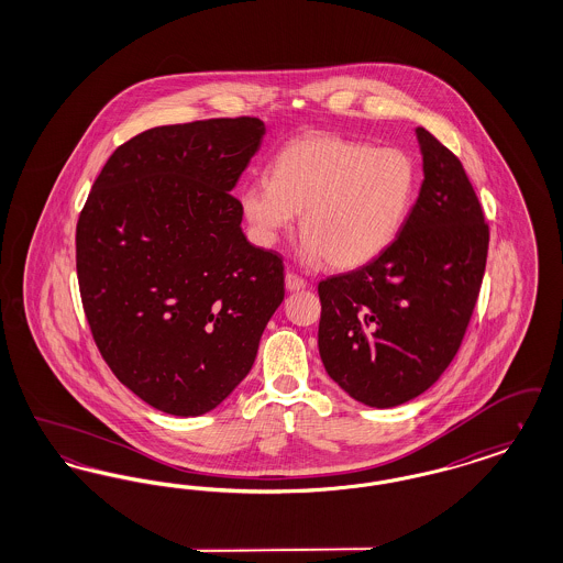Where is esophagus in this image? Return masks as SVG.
Wrapping results in <instances>:
<instances>
[{"label": "esophagus", "instance_id": "obj_1", "mask_svg": "<svg viewBox=\"0 0 563 563\" xmlns=\"http://www.w3.org/2000/svg\"><path fill=\"white\" fill-rule=\"evenodd\" d=\"M285 287H287V291H301V289L308 287V283L301 276L294 274V272H287L285 274Z\"/></svg>", "mask_w": 563, "mask_h": 563}]
</instances>
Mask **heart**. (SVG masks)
Wrapping results in <instances>:
<instances>
[{
    "label": "heart",
    "instance_id": "b5f03b06",
    "mask_svg": "<svg viewBox=\"0 0 563 563\" xmlns=\"http://www.w3.org/2000/svg\"><path fill=\"white\" fill-rule=\"evenodd\" d=\"M420 170L401 147H377L338 134L294 141L272 177L246 184L241 209L255 239L274 244L301 213L299 257L358 268L382 255L416 205Z\"/></svg>",
    "mask_w": 563,
    "mask_h": 563
}]
</instances>
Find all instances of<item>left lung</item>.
Segmentation results:
<instances>
[{
  "mask_svg": "<svg viewBox=\"0 0 563 563\" xmlns=\"http://www.w3.org/2000/svg\"><path fill=\"white\" fill-rule=\"evenodd\" d=\"M424 181L374 262L319 283V352L354 401H411L454 361L482 289L489 230L462 162L416 129Z\"/></svg>",
  "mask_w": 563,
  "mask_h": 563,
  "instance_id": "left-lung-1",
  "label": "left lung"
}]
</instances>
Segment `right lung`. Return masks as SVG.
<instances>
[{"label": "right lung", "instance_id": "add662e5", "mask_svg": "<svg viewBox=\"0 0 563 563\" xmlns=\"http://www.w3.org/2000/svg\"><path fill=\"white\" fill-rule=\"evenodd\" d=\"M264 134L260 118L150 129L109 156L81 209L76 268L92 338L164 413L223 401L285 299L280 255L246 241L230 194Z\"/></svg>", "mask_w": 563, "mask_h": 563}]
</instances>
